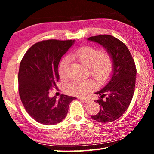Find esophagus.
<instances>
[{
  "label": "esophagus",
  "instance_id": "1",
  "mask_svg": "<svg viewBox=\"0 0 154 154\" xmlns=\"http://www.w3.org/2000/svg\"><path fill=\"white\" fill-rule=\"evenodd\" d=\"M80 100L82 101V102H83V103H89L90 101L89 99L85 98H81Z\"/></svg>",
  "mask_w": 154,
  "mask_h": 154
}]
</instances>
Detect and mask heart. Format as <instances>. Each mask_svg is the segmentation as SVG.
Masks as SVG:
<instances>
[{
    "label": "heart",
    "instance_id": "b5f03b06",
    "mask_svg": "<svg viewBox=\"0 0 154 154\" xmlns=\"http://www.w3.org/2000/svg\"><path fill=\"white\" fill-rule=\"evenodd\" d=\"M70 58L79 62L87 67L91 76L98 84L103 85L110 79L114 69L113 59L110 54L102 52L92 46L78 48L70 55ZM69 59L64 58L59 66V75L62 79L69 77ZM95 84L91 80L74 79L65 85L66 92L71 95L83 96L92 90Z\"/></svg>",
    "mask_w": 154,
    "mask_h": 154
}]
</instances>
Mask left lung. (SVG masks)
I'll list each match as a JSON object with an SVG mask.
<instances>
[{"label":"left lung","instance_id":"8db88e82","mask_svg":"<svg viewBox=\"0 0 154 154\" xmlns=\"http://www.w3.org/2000/svg\"><path fill=\"white\" fill-rule=\"evenodd\" d=\"M88 40L102 45L113 59L114 69L111 78L102 89L95 92L100 96L96 100L100 111L91 116L96 121L107 123L120 118L128 108L134 92L136 66L126 45L114 36L98 35Z\"/></svg>","mask_w":154,"mask_h":154}]
</instances>
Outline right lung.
Listing matches in <instances>:
<instances>
[{
	"label": "right lung",
	"instance_id": "right-lung-1",
	"mask_svg": "<svg viewBox=\"0 0 154 154\" xmlns=\"http://www.w3.org/2000/svg\"><path fill=\"white\" fill-rule=\"evenodd\" d=\"M75 40L42 41L33 45L23 57L18 73L19 94L27 113L38 123L54 125L66 118L75 97L62 94L49 97L60 79L58 64Z\"/></svg>",
	"mask_w": 154,
	"mask_h": 154
}]
</instances>
